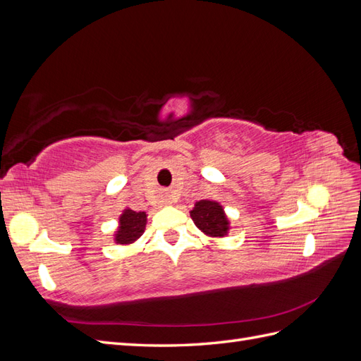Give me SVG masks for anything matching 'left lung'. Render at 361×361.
Returning <instances> with one entry per match:
<instances>
[{
	"instance_id": "left-lung-1",
	"label": "left lung",
	"mask_w": 361,
	"mask_h": 361,
	"mask_svg": "<svg viewBox=\"0 0 361 361\" xmlns=\"http://www.w3.org/2000/svg\"><path fill=\"white\" fill-rule=\"evenodd\" d=\"M191 218L202 232L209 236H224L228 228V221L223 212V207L216 202L200 200L195 202Z\"/></svg>"
}]
</instances>
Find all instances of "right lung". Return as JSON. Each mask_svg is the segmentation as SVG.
I'll return each instance as SVG.
<instances>
[{
    "label": "right lung",
    "instance_id": "obj_1",
    "mask_svg": "<svg viewBox=\"0 0 361 361\" xmlns=\"http://www.w3.org/2000/svg\"><path fill=\"white\" fill-rule=\"evenodd\" d=\"M146 212H135L126 209L120 216V228L117 231L116 241L118 244H129L135 241L145 232Z\"/></svg>",
    "mask_w": 361,
    "mask_h": 361
}]
</instances>
